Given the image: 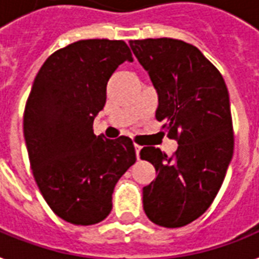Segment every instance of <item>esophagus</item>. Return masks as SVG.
Wrapping results in <instances>:
<instances>
[{"label": "esophagus", "instance_id": "obj_1", "mask_svg": "<svg viewBox=\"0 0 259 259\" xmlns=\"http://www.w3.org/2000/svg\"><path fill=\"white\" fill-rule=\"evenodd\" d=\"M134 149H136V156H137V158L140 160V152H141L142 146L138 145V144H134Z\"/></svg>", "mask_w": 259, "mask_h": 259}]
</instances>
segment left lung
<instances>
[{"label": "left lung", "instance_id": "obj_1", "mask_svg": "<svg viewBox=\"0 0 259 259\" xmlns=\"http://www.w3.org/2000/svg\"><path fill=\"white\" fill-rule=\"evenodd\" d=\"M129 44L157 90L156 119L179 144L170 157L154 146L140 152L157 173L142 189L144 209L156 225L183 227L212 204L233 157L229 91L219 70L189 42L161 37Z\"/></svg>", "mask_w": 259, "mask_h": 259}]
</instances>
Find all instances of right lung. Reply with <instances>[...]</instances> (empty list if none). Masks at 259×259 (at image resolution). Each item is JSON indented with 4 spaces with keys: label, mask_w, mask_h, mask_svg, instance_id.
I'll return each instance as SVG.
<instances>
[{
    "label": "right lung",
    "mask_w": 259,
    "mask_h": 259,
    "mask_svg": "<svg viewBox=\"0 0 259 259\" xmlns=\"http://www.w3.org/2000/svg\"><path fill=\"white\" fill-rule=\"evenodd\" d=\"M133 56L123 40H79L51 55L34 78L24 110V137L34 181L50 208L76 226L99 223L111 195L136 162L129 137L93 132L111 75Z\"/></svg>",
    "instance_id": "1"
}]
</instances>
